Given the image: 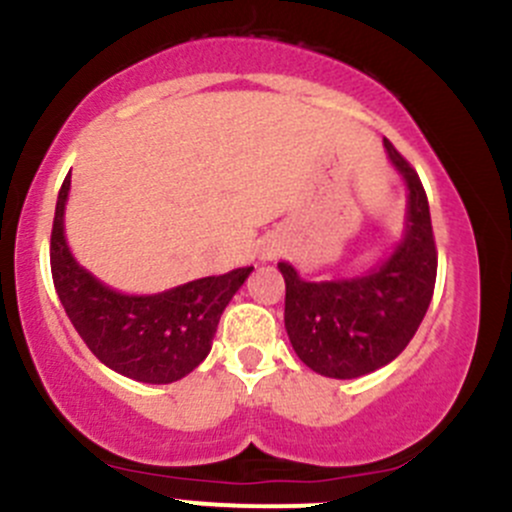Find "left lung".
<instances>
[{"label": "left lung", "mask_w": 512, "mask_h": 512, "mask_svg": "<svg viewBox=\"0 0 512 512\" xmlns=\"http://www.w3.org/2000/svg\"><path fill=\"white\" fill-rule=\"evenodd\" d=\"M387 157L407 184L405 235L383 265L331 282H306L279 262L284 326L294 353L314 373L351 380L395 360L422 324L437 282V245L422 181L390 139Z\"/></svg>", "instance_id": "1"}]
</instances>
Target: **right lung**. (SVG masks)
Returning a JSON list of instances; mask_svg holds the SVG:
<instances>
[{
    "label": "right lung",
    "instance_id": "obj_1",
    "mask_svg": "<svg viewBox=\"0 0 512 512\" xmlns=\"http://www.w3.org/2000/svg\"><path fill=\"white\" fill-rule=\"evenodd\" d=\"M71 174L58 191L51 230V274L58 299L85 346L125 378L169 385L211 353L220 314L252 267L193 279L161 294H122L102 284L71 255L63 233Z\"/></svg>",
    "mask_w": 512,
    "mask_h": 512
}]
</instances>
